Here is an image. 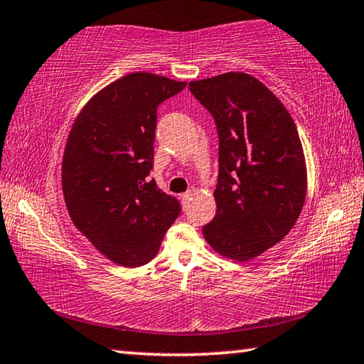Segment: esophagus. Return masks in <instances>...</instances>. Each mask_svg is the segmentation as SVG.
<instances>
[{
    "mask_svg": "<svg viewBox=\"0 0 364 364\" xmlns=\"http://www.w3.org/2000/svg\"><path fill=\"white\" fill-rule=\"evenodd\" d=\"M193 199V193H191V191H188V193H184V194H181V202H183V205L186 207L188 204H189V200Z\"/></svg>",
    "mask_w": 364,
    "mask_h": 364,
    "instance_id": "esophagus-1",
    "label": "esophagus"
}]
</instances>
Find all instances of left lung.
<instances>
[{"mask_svg":"<svg viewBox=\"0 0 364 364\" xmlns=\"http://www.w3.org/2000/svg\"><path fill=\"white\" fill-rule=\"evenodd\" d=\"M191 93L218 132L217 215L202 228L220 255L247 262L284 239L305 204L306 167L291 114L244 72L196 80Z\"/></svg>","mask_w":364,"mask_h":364,"instance_id":"left-lung-1","label":"left lung"}]
</instances>
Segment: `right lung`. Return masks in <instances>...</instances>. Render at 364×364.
<instances>
[{"instance_id":"right-lung-1","label":"right lung","mask_w":364,"mask_h":364,"mask_svg":"<svg viewBox=\"0 0 364 364\" xmlns=\"http://www.w3.org/2000/svg\"><path fill=\"white\" fill-rule=\"evenodd\" d=\"M184 86L156 73H128L86 102L67 138V210L77 230L122 267L151 262L181 212L180 202L147 176L159 104Z\"/></svg>"}]
</instances>
